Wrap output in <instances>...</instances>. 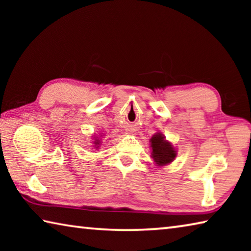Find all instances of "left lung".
<instances>
[{
  "label": "left lung",
  "mask_w": 251,
  "mask_h": 251,
  "mask_svg": "<svg viewBox=\"0 0 251 251\" xmlns=\"http://www.w3.org/2000/svg\"><path fill=\"white\" fill-rule=\"evenodd\" d=\"M151 145L152 150V158L155 163L159 166H164L172 163L176 157V151L171 145V143L166 142L164 139V136L161 134H156L151 138Z\"/></svg>",
  "instance_id": "8db88e82"
}]
</instances>
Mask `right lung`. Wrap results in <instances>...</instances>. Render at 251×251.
Instances as JSON below:
<instances>
[{"label":"right lung","mask_w":251,"mask_h":251,"mask_svg":"<svg viewBox=\"0 0 251 251\" xmlns=\"http://www.w3.org/2000/svg\"><path fill=\"white\" fill-rule=\"evenodd\" d=\"M94 143H95V145H96V146H97V145H100V142H99V141H96V142H94ZM96 148H99V146H97Z\"/></svg>","instance_id":"add662e5"}]
</instances>
